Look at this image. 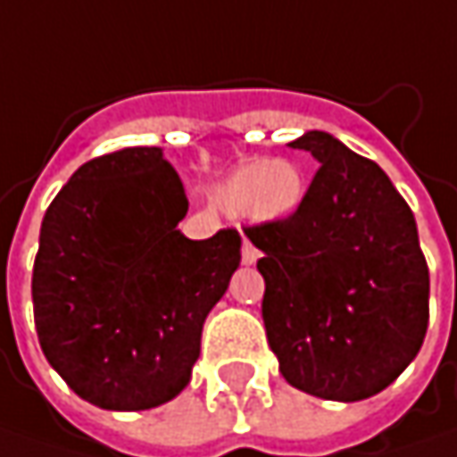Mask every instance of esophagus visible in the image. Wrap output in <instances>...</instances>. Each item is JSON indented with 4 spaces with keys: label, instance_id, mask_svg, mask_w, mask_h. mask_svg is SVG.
Returning <instances> with one entry per match:
<instances>
[{
    "label": "esophagus",
    "instance_id": "34e87169",
    "mask_svg": "<svg viewBox=\"0 0 457 457\" xmlns=\"http://www.w3.org/2000/svg\"><path fill=\"white\" fill-rule=\"evenodd\" d=\"M258 258H261V250L253 248V243H248V240H243V263H245V266H253Z\"/></svg>",
    "mask_w": 457,
    "mask_h": 457
}]
</instances>
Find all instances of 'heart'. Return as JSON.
Here are the masks:
<instances>
[{
    "instance_id": "b5f03b06",
    "label": "heart",
    "mask_w": 457,
    "mask_h": 457,
    "mask_svg": "<svg viewBox=\"0 0 457 457\" xmlns=\"http://www.w3.org/2000/svg\"><path fill=\"white\" fill-rule=\"evenodd\" d=\"M307 199V176L291 158H253L214 189L217 207L228 214H248L258 225L291 220Z\"/></svg>"
}]
</instances>
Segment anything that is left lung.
<instances>
[{
  "label": "left lung",
  "instance_id": "obj_1",
  "mask_svg": "<svg viewBox=\"0 0 457 457\" xmlns=\"http://www.w3.org/2000/svg\"><path fill=\"white\" fill-rule=\"evenodd\" d=\"M291 148L320 170L302 209L248 228L263 253V325L288 384L329 402H361L417 358L429 320V270L417 222L373 161L322 129Z\"/></svg>",
  "mask_w": 457,
  "mask_h": 457
}]
</instances>
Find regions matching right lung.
<instances>
[{
	"instance_id": "add662e5",
	"label": "right lung",
	"mask_w": 457,
	"mask_h": 457,
	"mask_svg": "<svg viewBox=\"0 0 457 457\" xmlns=\"http://www.w3.org/2000/svg\"><path fill=\"white\" fill-rule=\"evenodd\" d=\"M161 148L94 158L50 202L32 270L37 340L84 402L140 411L189 386L202 328L240 266V235L189 240Z\"/></svg>"
}]
</instances>
